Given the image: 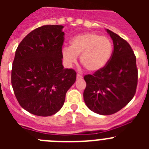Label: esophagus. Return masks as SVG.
<instances>
[{
    "label": "esophagus",
    "mask_w": 149,
    "mask_h": 149,
    "mask_svg": "<svg viewBox=\"0 0 149 149\" xmlns=\"http://www.w3.org/2000/svg\"><path fill=\"white\" fill-rule=\"evenodd\" d=\"M82 75H81V74H77V79H81L82 78Z\"/></svg>",
    "instance_id": "34e87169"
}]
</instances>
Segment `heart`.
<instances>
[{"mask_svg": "<svg viewBox=\"0 0 149 149\" xmlns=\"http://www.w3.org/2000/svg\"><path fill=\"white\" fill-rule=\"evenodd\" d=\"M111 40L95 33H84L74 36L70 47L62 49V56L67 66L77 61V56L84 68L89 72L101 70L108 63L113 54Z\"/></svg>", "mask_w": 149, "mask_h": 149, "instance_id": "heart-1", "label": "heart"}]
</instances>
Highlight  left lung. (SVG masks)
Segmentation results:
<instances>
[{
  "label": "left lung",
  "instance_id": "left-lung-1",
  "mask_svg": "<svg viewBox=\"0 0 149 149\" xmlns=\"http://www.w3.org/2000/svg\"><path fill=\"white\" fill-rule=\"evenodd\" d=\"M113 42L108 63L101 70L84 76V99L88 108L100 115H111L131 101L138 80L136 56L127 41L107 29Z\"/></svg>",
  "mask_w": 149,
  "mask_h": 149
}]
</instances>
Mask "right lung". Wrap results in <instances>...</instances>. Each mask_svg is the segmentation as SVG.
<instances>
[{
  "label": "right lung",
  "instance_id": "right-lung-1",
  "mask_svg": "<svg viewBox=\"0 0 149 149\" xmlns=\"http://www.w3.org/2000/svg\"><path fill=\"white\" fill-rule=\"evenodd\" d=\"M62 25H44L27 34L18 45L12 68V86L18 103L39 116L62 108L76 72L63 65Z\"/></svg>",
  "mask_w": 149,
  "mask_h": 149
}]
</instances>
